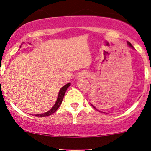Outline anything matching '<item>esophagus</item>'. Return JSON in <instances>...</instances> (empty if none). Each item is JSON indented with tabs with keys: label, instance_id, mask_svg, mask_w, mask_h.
<instances>
[{
	"label": "esophagus",
	"instance_id": "1",
	"mask_svg": "<svg viewBox=\"0 0 151 151\" xmlns=\"http://www.w3.org/2000/svg\"><path fill=\"white\" fill-rule=\"evenodd\" d=\"M88 74L86 73V72H82V73H80L78 75V79H81V78H85L87 77Z\"/></svg>",
	"mask_w": 151,
	"mask_h": 151
}]
</instances>
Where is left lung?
Returning a JSON list of instances; mask_svg holds the SVG:
<instances>
[{
    "label": "left lung",
    "mask_w": 151,
    "mask_h": 151,
    "mask_svg": "<svg viewBox=\"0 0 151 151\" xmlns=\"http://www.w3.org/2000/svg\"><path fill=\"white\" fill-rule=\"evenodd\" d=\"M127 44H128V45H129V47H132V48H133V45H131V43H130L129 42H127ZM91 106H93V108H94L95 109H96V108H95V107H94V106H93L92 104H91ZM96 110H97V109H96Z\"/></svg>",
    "instance_id": "left-lung-1"
}]
</instances>
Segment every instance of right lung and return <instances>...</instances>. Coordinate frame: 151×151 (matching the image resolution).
Instances as JSON below:
<instances>
[{
  "label": "right lung",
  "mask_w": 151,
  "mask_h": 151,
  "mask_svg": "<svg viewBox=\"0 0 151 151\" xmlns=\"http://www.w3.org/2000/svg\"><path fill=\"white\" fill-rule=\"evenodd\" d=\"M70 86V83H68V84H67L66 85L62 86V89H60V92H59V94L58 96V99H57V101H56V102H55V105L53 106L52 108L50 109V111H48L47 112H45V113H44V114H36L35 116H37V117L48 116L52 115V114H53L54 113H55V112L58 110L59 107H60V106L61 105L62 99H63L64 96H65V93L66 92V91H67V88H68Z\"/></svg>",
  "instance_id": "right-lung-1"
}]
</instances>
